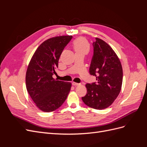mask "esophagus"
Returning a JSON list of instances; mask_svg holds the SVG:
<instances>
[{"mask_svg": "<svg viewBox=\"0 0 147 147\" xmlns=\"http://www.w3.org/2000/svg\"><path fill=\"white\" fill-rule=\"evenodd\" d=\"M79 83H75V82H72V85H74V86H78V85H79Z\"/></svg>", "mask_w": 147, "mask_h": 147, "instance_id": "34e87169", "label": "esophagus"}]
</instances>
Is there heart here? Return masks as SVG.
<instances>
[{
    "label": "heart",
    "instance_id": "obj_1",
    "mask_svg": "<svg viewBox=\"0 0 147 147\" xmlns=\"http://www.w3.org/2000/svg\"><path fill=\"white\" fill-rule=\"evenodd\" d=\"M74 50L76 53H83L86 54L90 50L89 43L83 38H78L75 40L73 44Z\"/></svg>",
    "mask_w": 147,
    "mask_h": 147
}]
</instances>
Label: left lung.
<instances>
[{
    "label": "left lung",
    "instance_id": "obj_1",
    "mask_svg": "<svg viewBox=\"0 0 147 147\" xmlns=\"http://www.w3.org/2000/svg\"><path fill=\"white\" fill-rule=\"evenodd\" d=\"M92 45L94 53L90 74L96 77L97 82L86 84L87 93L82 99L90 107L102 110L112 105L119 94L123 69L118 57L109 44L96 38Z\"/></svg>",
    "mask_w": 147,
    "mask_h": 147
}]
</instances>
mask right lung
<instances>
[{
	"mask_svg": "<svg viewBox=\"0 0 147 147\" xmlns=\"http://www.w3.org/2000/svg\"><path fill=\"white\" fill-rule=\"evenodd\" d=\"M72 35L55 37L43 42L35 51L28 65L26 84L31 99L45 112L59 108L67 99L72 83L55 80L53 75Z\"/></svg>",
	"mask_w": 147,
	"mask_h": 147,
	"instance_id": "obj_1",
	"label": "right lung"
}]
</instances>
